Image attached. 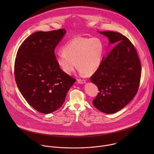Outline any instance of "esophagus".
I'll use <instances>...</instances> for the list:
<instances>
[{
  "label": "esophagus",
  "mask_w": 154,
  "mask_h": 154,
  "mask_svg": "<svg viewBox=\"0 0 154 154\" xmlns=\"http://www.w3.org/2000/svg\"><path fill=\"white\" fill-rule=\"evenodd\" d=\"M77 82L79 83H80V84H83V83L86 82V80H84V79H78L77 80Z\"/></svg>",
  "instance_id": "1"
}]
</instances>
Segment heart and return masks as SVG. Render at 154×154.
Listing matches in <instances>:
<instances>
[{
  "instance_id": "obj_1",
  "label": "heart",
  "mask_w": 154,
  "mask_h": 154,
  "mask_svg": "<svg viewBox=\"0 0 154 154\" xmlns=\"http://www.w3.org/2000/svg\"><path fill=\"white\" fill-rule=\"evenodd\" d=\"M103 52V43L97 37H74L63 48L55 60L61 70L71 74L77 66L82 74H92L99 68Z\"/></svg>"
}]
</instances>
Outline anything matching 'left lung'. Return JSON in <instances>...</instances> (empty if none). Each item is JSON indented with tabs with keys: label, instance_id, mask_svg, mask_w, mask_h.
<instances>
[{
	"label": "left lung",
	"instance_id": "8db88e82",
	"mask_svg": "<svg viewBox=\"0 0 154 154\" xmlns=\"http://www.w3.org/2000/svg\"><path fill=\"white\" fill-rule=\"evenodd\" d=\"M115 46L103 57L97 70L91 77L99 93L93 105L100 112L115 113L134 99L140 82L141 65L131 41L118 32H99Z\"/></svg>",
	"mask_w": 154,
	"mask_h": 154
}]
</instances>
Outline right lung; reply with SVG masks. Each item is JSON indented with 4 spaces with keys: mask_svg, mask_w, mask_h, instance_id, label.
Instances as JSON below:
<instances>
[{
    "mask_svg": "<svg viewBox=\"0 0 154 154\" xmlns=\"http://www.w3.org/2000/svg\"><path fill=\"white\" fill-rule=\"evenodd\" d=\"M65 29L37 32L20 46L14 62V77L20 93L38 112L51 113L63 104L75 79L59 67L54 53Z\"/></svg>",
    "mask_w": 154,
    "mask_h": 154,
    "instance_id": "1",
    "label": "right lung"
}]
</instances>
